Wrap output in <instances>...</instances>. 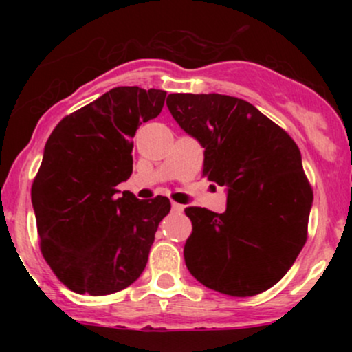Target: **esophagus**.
Wrapping results in <instances>:
<instances>
[{"mask_svg": "<svg viewBox=\"0 0 352 352\" xmlns=\"http://www.w3.org/2000/svg\"><path fill=\"white\" fill-rule=\"evenodd\" d=\"M172 212H175V213H180V212H184V205H180V204H175V201H173V204H172Z\"/></svg>", "mask_w": 352, "mask_h": 352, "instance_id": "34e87169", "label": "esophagus"}]
</instances>
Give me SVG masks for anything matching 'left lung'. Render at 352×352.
I'll use <instances>...</instances> for the list:
<instances>
[{"mask_svg":"<svg viewBox=\"0 0 352 352\" xmlns=\"http://www.w3.org/2000/svg\"><path fill=\"white\" fill-rule=\"evenodd\" d=\"M177 124L205 148L204 175L227 188L223 213L187 207L184 248L195 280L230 296H254L285 276L306 243L313 190L301 152L243 99L168 94Z\"/></svg>","mask_w":352,"mask_h":352,"instance_id":"left-lung-1","label":"left lung"}]
</instances>
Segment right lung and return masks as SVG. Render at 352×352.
<instances>
[{"label":"right lung","instance_id":"add662e5","mask_svg":"<svg viewBox=\"0 0 352 352\" xmlns=\"http://www.w3.org/2000/svg\"><path fill=\"white\" fill-rule=\"evenodd\" d=\"M167 92L114 87L56 125L31 187L44 260L76 293L104 296L144 272L170 200L116 187L132 173V137L155 119Z\"/></svg>","mask_w":352,"mask_h":352}]
</instances>
